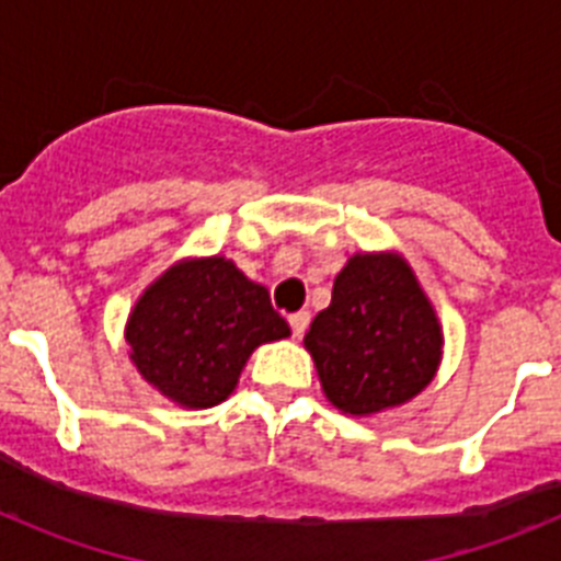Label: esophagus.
<instances>
[{
    "mask_svg": "<svg viewBox=\"0 0 561 561\" xmlns=\"http://www.w3.org/2000/svg\"><path fill=\"white\" fill-rule=\"evenodd\" d=\"M309 320H311L309 311H297V314H291V317H289L291 334H295V336H304L306 329H309Z\"/></svg>",
    "mask_w": 561,
    "mask_h": 561,
    "instance_id": "esophagus-1",
    "label": "esophagus"
}]
</instances>
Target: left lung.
Returning <instances> with one entry per match:
<instances>
[{"label": "left lung", "mask_w": 561, "mask_h": 561, "mask_svg": "<svg viewBox=\"0 0 561 561\" xmlns=\"http://www.w3.org/2000/svg\"><path fill=\"white\" fill-rule=\"evenodd\" d=\"M325 399L345 415L408 404L435 379L444 329L399 252H356L304 336Z\"/></svg>", "instance_id": "obj_1"}]
</instances>
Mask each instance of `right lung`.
Here are the masks:
<instances>
[{
  "label": "right lung",
  "mask_w": 561,
  "mask_h": 561,
  "mask_svg": "<svg viewBox=\"0 0 561 561\" xmlns=\"http://www.w3.org/2000/svg\"><path fill=\"white\" fill-rule=\"evenodd\" d=\"M289 334L266 286L225 255L171 264L146 286L126 320L128 359L137 374L187 410L221 404L252 351Z\"/></svg>",
  "instance_id": "1"
}]
</instances>
